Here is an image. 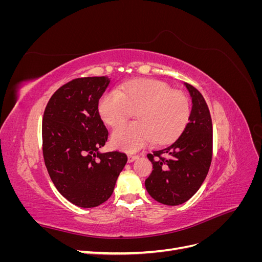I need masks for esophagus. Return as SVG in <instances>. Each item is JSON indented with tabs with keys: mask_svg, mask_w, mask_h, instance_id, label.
<instances>
[{
	"mask_svg": "<svg viewBox=\"0 0 262 262\" xmlns=\"http://www.w3.org/2000/svg\"><path fill=\"white\" fill-rule=\"evenodd\" d=\"M137 158H139V155L138 154H129L128 155V162L129 163H132L137 160Z\"/></svg>",
	"mask_w": 262,
	"mask_h": 262,
	"instance_id": "esophagus-1",
	"label": "esophagus"
}]
</instances>
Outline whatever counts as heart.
Wrapping results in <instances>:
<instances>
[{
  "label": "heart",
  "mask_w": 262,
  "mask_h": 262,
  "mask_svg": "<svg viewBox=\"0 0 262 262\" xmlns=\"http://www.w3.org/2000/svg\"><path fill=\"white\" fill-rule=\"evenodd\" d=\"M136 112L138 122L120 126L113 133L112 142L126 152H134L155 142L165 144L175 140L186 126L190 104L184 94L155 78L133 81L110 90L98 100L101 120L117 128Z\"/></svg>",
  "instance_id": "obj_1"
}]
</instances>
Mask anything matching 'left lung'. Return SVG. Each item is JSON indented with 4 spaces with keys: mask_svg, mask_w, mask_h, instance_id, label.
Wrapping results in <instances>:
<instances>
[{
    "mask_svg": "<svg viewBox=\"0 0 262 262\" xmlns=\"http://www.w3.org/2000/svg\"><path fill=\"white\" fill-rule=\"evenodd\" d=\"M185 86L192 100L186 128L172 143L147 154L153 171L145 180V188L154 200L166 205L188 201L201 187L212 161L209 107L199 91L188 83Z\"/></svg>",
    "mask_w": 262,
    "mask_h": 262,
    "instance_id": "obj_1",
    "label": "left lung"
}]
</instances>
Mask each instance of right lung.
Segmentation results:
<instances>
[{
    "mask_svg": "<svg viewBox=\"0 0 262 262\" xmlns=\"http://www.w3.org/2000/svg\"><path fill=\"white\" fill-rule=\"evenodd\" d=\"M110 83L107 76L81 77L55 92L42 119V153L58 191L80 208H95L113 194L128 161L124 153H100L108 131L98 100Z\"/></svg>",
    "mask_w": 262,
    "mask_h": 262,
    "instance_id": "right-lung-1",
    "label": "right lung"
}]
</instances>
